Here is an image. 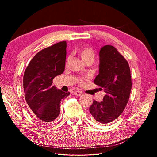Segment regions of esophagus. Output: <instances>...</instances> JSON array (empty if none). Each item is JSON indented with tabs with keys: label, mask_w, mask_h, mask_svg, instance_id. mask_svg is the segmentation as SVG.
<instances>
[{
	"label": "esophagus",
	"mask_w": 157,
	"mask_h": 157,
	"mask_svg": "<svg viewBox=\"0 0 157 157\" xmlns=\"http://www.w3.org/2000/svg\"><path fill=\"white\" fill-rule=\"evenodd\" d=\"M82 94H83V93L79 91H76L74 92V95H75V96H81Z\"/></svg>",
	"instance_id": "34e87169"
}]
</instances>
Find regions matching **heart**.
<instances>
[{
  "mask_svg": "<svg viewBox=\"0 0 157 157\" xmlns=\"http://www.w3.org/2000/svg\"><path fill=\"white\" fill-rule=\"evenodd\" d=\"M79 55H80L82 59H83V61L85 62L89 60H94L95 52L91 47L83 48L79 51ZM81 83H82V82H81Z\"/></svg>",
  "mask_w": 157,
  "mask_h": 157,
  "instance_id": "heart-1",
  "label": "heart"
}]
</instances>
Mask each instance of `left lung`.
I'll return each instance as SVG.
<instances>
[{
  "mask_svg": "<svg viewBox=\"0 0 157 157\" xmlns=\"http://www.w3.org/2000/svg\"><path fill=\"white\" fill-rule=\"evenodd\" d=\"M99 74L94 83L104 90L102 102L94 100L89 111L101 124L113 121L123 113L132 89L131 73L128 62L115 47L107 45L99 52Z\"/></svg>",
  "mask_w": 157,
  "mask_h": 157,
  "instance_id": "1",
  "label": "left lung"
}]
</instances>
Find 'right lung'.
<instances>
[{"label": "right lung", "mask_w": 157, "mask_h": 157, "mask_svg": "<svg viewBox=\"0 0 157 157\" xmlns=\"http://www.w3.org/2000/svg\"><path fill=\"white\" fill-rule=\"evenodd\" d=\"M66 42L61 41L37 52L26 68L23 89L26 102L37 118L53 121L60 113V102L70 95L52 86L54 78L64 71Z\"/></svg>", "instance_id": "obj_1"}]
</instances>
